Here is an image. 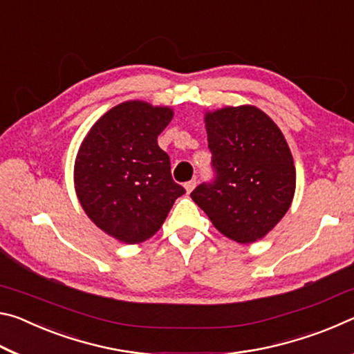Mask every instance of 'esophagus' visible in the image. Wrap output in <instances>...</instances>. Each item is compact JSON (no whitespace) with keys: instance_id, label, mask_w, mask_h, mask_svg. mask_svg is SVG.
Listing matches in <instances>:
<instances>
[{"instance_id":"obj_1","label":"esophagus","mask_w":354,"mask_h":354,"mask_svg":"<svg viewBox=\"0 0 354 354\" xmlns=\"http://www.w3.org/2000/svg\"><path fill=\"white\" fill-rule=\"evenodd\" d=\"M195 185H196V181H195V179H192V181L184 184V189H185V192H187V194H190V192L195 189Z\"/></svg>"}]
</instances>
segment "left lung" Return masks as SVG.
<instances>
[{
	"label": "left lung",
	"instance_id": "obj_1",
	"mask_svg": "<svg viewBox=\"0 0 354 354\" xmlns=\"http://www.w3.org/2000/svg\"><path fill=\"white\" fill-rule=\"evenodd\" d=\"M212 183L190 196L221 234L253 243L284 217L295 194V165L277 123L254 106L223 107L205 115Z\"/></svg>",
	"mask_w": 354,
	"mask_h": 354
}]
</instances>
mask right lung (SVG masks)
Instances as JSON below:
<instances>
[{
	"label": "right lung",
	"instance_id": "add662e5",
	"mask_svg": "<svg viewBox=\"0 0 354 354\" xmlns=\"http://www.w3.org/2000/svg\"><path fill=\"white\" fill-rule=\"evenodd\" d=\"M170 107L127 101L88 131L75 160L77 200L100 230L124 243L156 232L185 194L171 178L170 158L158 136L171 122Z\"/></svg>",
	"mask_w": 354,
	"mask_h": 354
}]
</instances>
